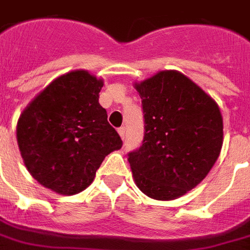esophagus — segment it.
<instances>
[{"mask_svg":"<svg viewBox=\"0 0 250 250\" xmlns=\"http://www.w3.org/2000/svg\"><path fill=\"white\" fill-rule=\"evenodd\" d=\"M118 133H119V136L122 137V140H125V127H121V128H118Z\"/></svg>","mask_w":250,"mask_h":250,"instance_id":"1","label":"esophagus"}]
</instances>
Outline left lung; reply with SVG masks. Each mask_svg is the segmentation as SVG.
<instances>
[{
  "label": "left lung",
  "mask_w": 250,
  "mask_h": 250,
  "mask_svg": "<svg viewBox=\"0 0 250 250\" xmlns=\"http://www.w3.org/2000/svg\"><path fill=\"white\" fill-rule=\"evenodd\" d=\"M142 99V146L128 154L136 186L159 201L175 200L200 184L217 160L224 125L219 105L178 71L135 83Z\"/></svg>",
  "instance_id": "8db88e82"
}]
</instances>
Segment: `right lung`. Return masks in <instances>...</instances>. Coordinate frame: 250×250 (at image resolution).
<instances>
[{"mask_svg":"<svg viewBox=\"0 0 250 250\" xmlns=\"http://www.w3.org/2000/svg\"><path fill=\"white\" fill-rule=\"evenodd\" d=\"M103 80L76 70L53 80L24 109L16 138L31 177L72 196L93 183L96 170L122 140L99 104Z\"/></svg>","mask_w":250,"mask_h":250,"instance_id":"1","label":"right lung"}]
</instances>
